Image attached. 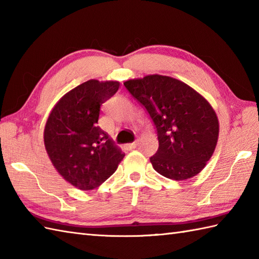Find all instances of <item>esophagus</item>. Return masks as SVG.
<instances>
[{
    "label": "esophagus",
    "mask_w": 259,
    "mask_h": 259,
    "mask_svg": "<svg viewBox=\"0 0 259 259\" xmlns=\"http://www.w3.org/2000/svg\"><path fill=\"white\" fill-rule=\"evenodd\" d=\"M126 148H128V149H135V148H137V141L133 142V144L126 145Z\"/></svg>",
    "instance_id": "1"
}]
</instances>
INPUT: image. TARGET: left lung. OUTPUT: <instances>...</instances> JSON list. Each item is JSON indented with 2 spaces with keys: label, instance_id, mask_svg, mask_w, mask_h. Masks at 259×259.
Segmentation results:
<instances>
[{
  "label": "left lung",
  "instance_id": "obj_1",
  "mask_svg": "<svg viewBox=\"0 0 259 259\" xmlns=\"http://www.w3.org/2000/svg\"><path fill=\"white\" fill-rule=\"evenodd\" d=\"M156 126L159 148L150 158L153 169L172 180L199 174L217 145L219 123L205 98L188 84L152 74L124 82Z\"/></svg>",
  "mask_w": 259,
  "mask_h": 259
}]
</instances>
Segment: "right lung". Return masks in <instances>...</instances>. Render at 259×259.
I'll use <instances>...</instances> for the list:
<instances>
[{
	"label": "right lung",
	"instance_id": "add662e5",
	"mask_svg": "<svg viewBox=\"0 0 259 259\" xmlns=\"http://www.w3.org/2000/svg\"><path fill=\"white\" fill-rule=\"evenodd\" d=\"M119 85L118 81H87L60 99L48 118V155L58 172L78 189L91 190L103 184L124 157L98 125L102 103Z\"/></svg>",
	"mask_w": 259,
	"mask_h": 259
}]
</instances>
